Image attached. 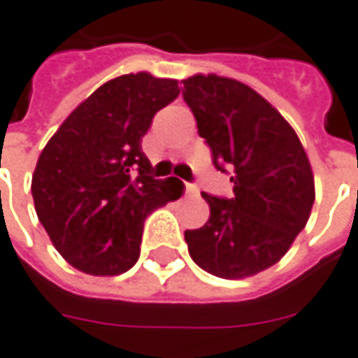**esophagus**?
<instances>
[{
    "mask_svg": "<svg viewBox=\"0 0 358 358\" xmlns=\"http://www.w3.org/2000/svg\"><path fill=\"white\" fill-rule=\"evenodd\" d=\"M186 194L188 196H198V188L194 184H186Z\"/></svg>",
    "mask_w": 358,
    "mask_h": 358,
    "instance_id": "esophagus-1",
    "label": "esophagus"
}]
</instances>
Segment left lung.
<instances>
[{
    "mask_svg": "<svg viewBox=\"0 0 358 358\" xmlns=\"http://www.w3.org/2000/svg\"><path fill=\"white\" fill-rule=\"evenodd\" d=\"M198 134L212 162L232 172V198L202 192L210 218L186 230L188 252L220 278L266 271L287 255L306 226L315 202V176L296 132L252 87L222 76L182 82Z\"/></svg>",
    "mask_w": 358,
    "mask_h": 358,
    "instance_id": "obj_1",
    "label": "left lung"
}]
</instances>
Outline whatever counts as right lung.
<instances>
[{
  "mask_svg": "<svg viewBox=\"0 0 358 358\" xmlns=\"http://www.w3.org/2000/svg\"><path fill=\"white\" fill-rule=\"evenodd\" d=\"M176 80L120 76L84 100L39 154L31 194L39 222L73 268L94 276L130 271L144 220L178 200V178L156 180L142 138L158 110L178 98Z\"/></svg>",
  "mask_w": 358,
  "mask_h": 358,
  "instance_id": "add662e5",
  "label": "right lung"
}]
</instances>
